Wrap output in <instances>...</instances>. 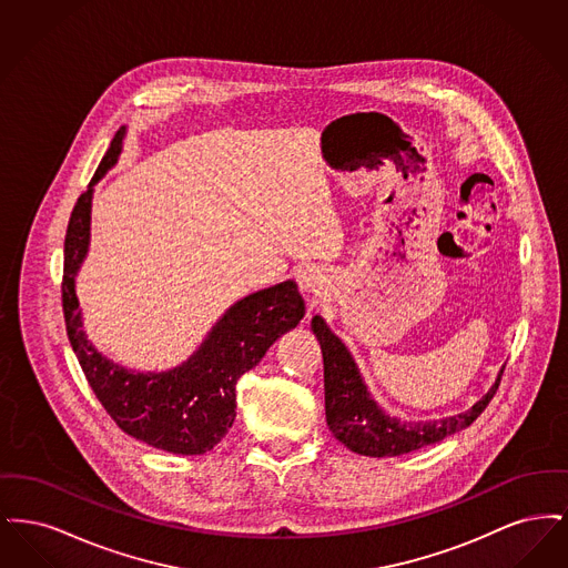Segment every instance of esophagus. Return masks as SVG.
<instances>
[{"label": "esophagus", "mask_w": 568, "mask_h": 568, "mask_svg": "<svg viewBox=\"0 0 568 568\" xmlns=\"http://www.w3.org/2000/svg\"><path fill=\"white\" fill-rule=\"evenodd\" d=\"M297 281H300V287L306 292V294H311V296H320L322 294V281H320V276L315 274V272H300V276H297Z\"/></svg>", "instance_id": "obj_1"}]
</instances>
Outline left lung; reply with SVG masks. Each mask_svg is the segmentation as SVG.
Masks as SVG:
<instances>
[{
  "label": "left lung",
  "mask_w": 568,
  "mask_h": 568,
  "mask_svg": "<svg viewBox=\"0 0 568 568\" xmlns=\"http://www.w3.org/2000/svg\"><path fill=\"white\" fill-rule=\"evenodd\" d=\"M313 332L324 353L325 419L336 438L355 454L371 458H392L438 443L468 428L494 398L505 368L486 396L447 419L436 422H400L385 415L366 392V385L353 364L345 345L327 329L324 320L313 317Z\"/></svg>",
  "instance_id": "left-lung-1"
}]
</instances>
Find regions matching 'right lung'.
Segmentation results:
<instances>
[{"instance_id": "obj_1", "label": "right lung", "mask_w": 568, "mask_h": 568, "mask_svg": "<svg viewBox=\"0 0 568 568\" xmlns=\"http://www.w3.org/2000/svg\"><path fill=\"white\" fill-rule=\"evenodd\" d=\"M121 140L119 130L68 221L61 278L65 332L87 383L123 433L170 454L200 456L232 428L239 378L257 366L283 332L296 327L304 302L294 281L244 297L223 315L190 362L162 375H134L95 352L82 332L74 274L89 243L93 183L116 162Z\"/></svg>"}]
</instances>
